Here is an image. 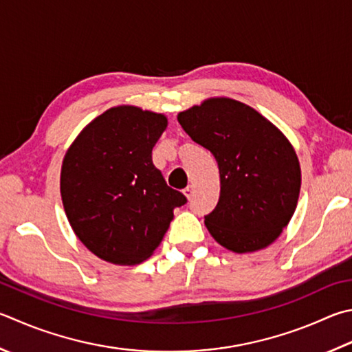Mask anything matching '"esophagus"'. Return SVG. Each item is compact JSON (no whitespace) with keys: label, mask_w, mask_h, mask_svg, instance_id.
<instances>
[{"label":"esophagus","mask_w":352,"mask_h":352,"mask_svg":"<svg viewBox=\"0 0 352 352\" xmlns=\"http://www.w3.org/2000/svg\"><path fill=\"white\" fill-rule=\"evenodd\" d=\"M183 194L186 195V197L189 198V200H190V197L194 195V188H192V186H188V188H184V189H183Z\"/></svg>","instance_id":"esophagus-1"}]
</instances>
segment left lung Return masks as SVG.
<instances>
[{
    "instance_id": "8db88e82",
    "label": "left lung",
    "mask_w": 352,
    "mask_h": 352,
    "mask_svg": "<svg viewBox=\"0 0 352 352\" xmlns=\"http://www.w3.org/2000/svg\"><path fill=\"white\" fill-rule=\"evenodd\" d=\"M184 132L212 152L220 198L204 225L221 246L252 252L289 223L300 192L296 152L276 126L231 98H212L178 113Z\"/></svg>"
}]
</instances>
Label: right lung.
I'll list each match as a JSON object with an SVG mask.
<instances>
[{
    "mask_svg": "<svg viewBox=\"0 0 352 352\" xmlns=\"http://www.w3.org/2000/svg\"><path fill=\"white\" fill-rule=\"evenodd\" d=\"M162 113L118 106L95 118L70 146L61 168V198L82 245L115 265L142 263L186 204L152 163L166 129Z\"/></svg>",
    "mask_w": 352,
    "mask_h": 352,
    "instance_id": "1",
    "label": "right lung"
}]
</instances>
